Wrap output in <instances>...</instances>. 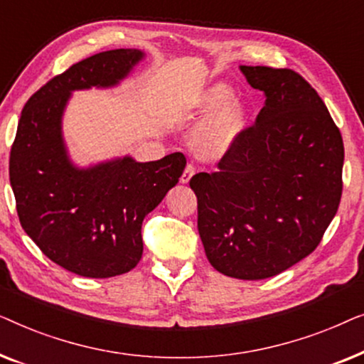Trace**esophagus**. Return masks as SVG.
<instances>
[{
    "label": "esophagus",
    "instance_id": "esophagus-1",
    "mask_svg": "<svg viewBox=\"0 0 364 364\" xmlns=\"http://www.w3.org/2000/svg\"><path fill=\"white\" fill-rule=\"evenodd\" d=\"M193 173H196V167L192 166V164H187V167H186V171H183V173H182V177H181V182L182 183H188V181H191L192 178V176Z\"/></svg>",
    "mask_w": 364,
    "mask_h": 364
}]
</instances>
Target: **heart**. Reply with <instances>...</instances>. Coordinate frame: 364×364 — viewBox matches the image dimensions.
<instances>
[{
  "instance_id": "heart-1",
  "label": "heart",
  "mask_w": 364,
  "mask_h": 364,
  "mask_svg": "<svg viewBox=\"0 0 364 364\" xmlns=\"http://www.w3.org/2000/svg\"><path fill=\"white\" fill-rule=\"evenodd\" d=\"M230 96L232 89L227 84L217 82L197 97L196 107L198 111H212L227 102ZM245 107L238 101L228 102L225 107L212 112L193 129L191 137L193 151L207 159L223 156L233 146L245 126Z\"/></svg>"
}]
</instances>
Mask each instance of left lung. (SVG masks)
Instances as JSON below:
<instances>
[{
	"label": "left lung",
	"mask_w": 364,
	"mask_h": 364,
	"mask_svg": "<svg viewBox=\"0 0 364 364\" xmlns=\"http://www.w3.org/2000/svg\"><path fill=\"white\" fill-rule=\"evenodd\" d=\"M265 92L255 126L217 172L196 173L197 227L217 272L275 277L315 250L340 205L345 147L318 92L291 69L240 66Z\"/></svg>",
	"instance_id": "left-lung-1"
}]
</instances>
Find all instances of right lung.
Segmentation results:
<instances>
[{
    "label": "right lung",
    "mask_w": 364,
    "mask_h": 364,
    "mask_svg": "<svg viewBox=\"0 0 364 364\" xmlns=\"http://www.w3.org/2000/svg\"><path fill=\"white\" fill-rule=\"evenodd\" d=\"M146 53L112 49L73 64L34 92L9 156L19 222L49 260L87 278L131 272L142 257V222L186 168L183 154L137 162L122 156L79 167L63 136L74 91L116 87Z\"/></svg>",
    "instance_id": "obj_1"
}]
</instances>
